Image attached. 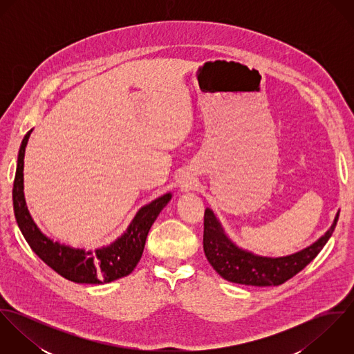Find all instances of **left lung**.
I'll return each instance as SVG.
<instances>
[{"instance_id": "left-lung-1", "label": "left lung", "mask_w": 354, "mask_h": 354, "mask_svg": "<svg viewBox=\"0 0 354 354\" xmlns=\"http://www.w3.org/2000/svg\"><path fill=\"white\" fill-rule=\"evenodd\" d=\"M338 216L339 212L327 233L303 251L283 257H263L237 248L226 237L212 211L205 209L203 248L209 264L226 281L252 286H278L299 274L323 250L337 226Z\"/></svg>"}]
</instances>
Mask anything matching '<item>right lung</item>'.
Returning a JSON list of instances; mask_svg holds the SVG:
<instances>
[{
  "label": "right lung",
  "mask_w": 354,
  "mask_h": 354,
  "mask_svg": "<svg viewBox=\"0 0 354 354\" xmlns=\"http://www.w3.org/2000/svg\"><path fill=\"white\" fill-rule=\"evenodd\" d=\"M26 133L17 156L16 176L13 181V208L17 225L31 250L37 253L57 274L76 283H107L129 275L139 263L145 250L149 230L169 203L171 195H163L149 205L139 209L128 230L115 243L94 252L73 250L71 247L53 243L44 236L34 223L23 194L24 152L30 138Z\"/></svg>",
  "instance_id": "obj_1"
}]
</instances>
